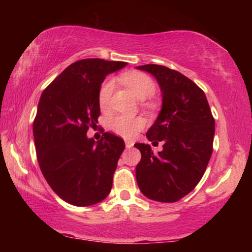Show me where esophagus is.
I'll list each match as a JSON object with an SVG mask.
<instances>
[{"label":"esophagus","mask_w":252,"mask_h":252,"mask_svg":"<svg viewBox=\"0 0 252 252\" xmlns=\"http://www.w3.org/2000/svg\"><path fill=\"white\" fill-rule=\"evenodd\" d=\"M131 147H133V141L132 140H126V148L129 149Z\"/></svg>","instance_id":"1"}]
</instances>
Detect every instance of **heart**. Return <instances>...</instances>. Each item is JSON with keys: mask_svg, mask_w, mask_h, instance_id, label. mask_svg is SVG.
<instances>
[{"mask_svg": "<svg viewBox=\"0 0 252 252\" xmlns=\"http://www.w3.org/2000/svg\"><path fill=\"white\" fill-rule=\"evenodd\" d=\"M123 82L139 100L150 97L156 92V84L150 76L141 72H130L122 76ZM114 89L113 80H106L102 83L99 91V103L101 108H106L110 102ZM110 129L123 138H133L142 129L144 121L141 118H130L126 116H118L110 120Z\"/></svg>", "mask_w": 252, "mask_h": 252, "instance_id": "b5f03b06", "label": "heart"}]
</instances>
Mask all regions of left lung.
Wrapping results in <instances>:
<instances>
[{"label":"left lung","mask_w":252,"mask_h":252,"mask_svg":"<svg viewBox=\"0 0 252 252\" xmlns=\"http://www.w3.org/2000/svg\"><path fill=\"white\" fill-rule=\"evenodd\" d=\"M157 79L162 108L147 138L163 142V150L153 155L151 147L135 143L141 160L135 177L141 192L160 202H176L201 180L212 155L215 119L204 92L193 81L167 66H138Z\"/></svg>","instance_id":"1"}]
</instances>
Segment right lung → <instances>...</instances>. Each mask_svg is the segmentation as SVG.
<instances>
[{
  "label": "right lung",
  "mask_w": 252,
  "mask_h": 252,
  "mask_svg": "<svg viewBox=\"0 0 252 252\" xmlns=\"http://www.w3.org/2000/svg\"><path fill=\"white\" fill-rule=\"evenodd\" d=\"M126 62L84 59L72 63L40 97L33 135L46 182L60 198L78 207L108 197L125 141L104 132L89 139L100 116L99 91L105 76Z\"/></svg>",
  "instance_id": "1"
}]
</instances>
